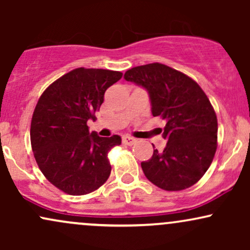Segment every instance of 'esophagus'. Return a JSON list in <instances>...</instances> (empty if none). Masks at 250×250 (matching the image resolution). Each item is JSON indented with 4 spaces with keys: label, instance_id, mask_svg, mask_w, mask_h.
I'll return each instance as SVG.
<instances>
[{
    "label": "esophagus",
    "instance_id": "esophagus-1",
    "mask_svg": "<svg viewBox=\"0 0 250 250\" xmlns=\"http://www.w3.org/2000/svg\"><path fill=\"white\" fill-rule=\"evenodd\" d=\"M122 142H123V145H125V146H133L134 143H136V139H134V137H131V136H127V135H125V136L122 137Z\"/></svg>",
    "mask_w": 250,
    "mask_h": 250
}]
</instances>
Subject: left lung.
<instances>
[{"label":"left lung","instance_id":"obj_1","mask_svg":"<svg viewBox=\"0 0 250 250\" xmlns=\"http://www.w3.org/2000/svg\"><path fill=\"white\" fill-rule=\"evenodd\" d=\"M125 79L147 89L153 116L166 121L167 146L141 163L146 177L163 190L187 189L208 170L217 148V119L205 91L193 79L162 63L125 71Z\"/></svg>","mask_w":250,"mask_h":250}]
</instances>
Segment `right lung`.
Listing matches in <instances>:
<instances>
[{"label": "right lung", "instance_id": "add662e5", "mask_svg": "<svg viewBox=\"0 0 250 250\" xmlns=\"http://www.w3.org/2000/svg\"><path fill=\"white\" fill-rule=\"evenodd\" d=\"M121 71L77 68L57 79L37 101L30 142L45 179L69 195H85L108 180V151L121 137L89 133L88 120L103 103L105 90L121 79Z\"/></svg>", "mask_w": 250, "mask_h": 250}]
</instances>
